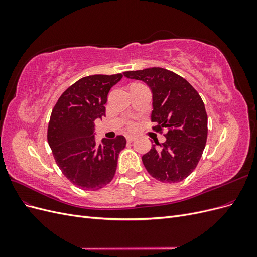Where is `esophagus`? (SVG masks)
<instances>
[{
    "label": "esophagus",
    "mask_w": 257,
    "mask_h": 257,
    "mask_svg": "<svg viewBox=\"0 0 257 257\" xmlns=\"http://www.w3.org/2000/svg\"><path fill=\"white\" fill-rule=\"evenodd\" d=\"M134 139H135V138H134L133 136H130V135L126 136V142H127V143H132V142L134 141Z\"/></svg>",
    "instance_id": "esophagus-1"
}]
</instances>
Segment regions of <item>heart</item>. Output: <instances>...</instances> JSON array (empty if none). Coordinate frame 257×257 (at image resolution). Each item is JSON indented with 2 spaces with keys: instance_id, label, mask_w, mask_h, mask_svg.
Instances as JSON below:
<instances>
[{
  "instance_id": "obj_1",
  "label": "heart",
  "mask_w": 257,
  "mask_h": 257,
  "mask_svg": "<svg viewBox=\"0 0 257 257\" xmlns=\"http://www.w3.org/2000/svg\"><path fill=\"white\" fill-rule=\"evenodd\" d=\"M126 125H127L128 130H134L136 127V123L133 120H128L127 123H126Z\"/></svg>"
}]
</instances>
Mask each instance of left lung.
I'll return each instance as SVG.
<instances>
[{
    "mask_svg": "<svg viewBox=\"0 0 257 257\" xmlns=\"http://www.w3.org/2000/svg\"><path fill=\"white\" fill-rule=\"evenodd\" d=\"M131 79L143 80L152 90V130L166 142L152 145L143 163L153 178L165 183L182 181L196 168L203 155L208 116L198 92L183 77L162 67L124 72Z\"/></svg>",
    "mask_w": 257,
    "mask_h": 257,
    "instance_id": "1",
    "label": "left lung"
}]
</instances>
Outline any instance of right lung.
Segmentation results:
<instances>
[{"instance_id":"right-lung-1","label":"right lung","mask_w":257,"mask_h":257,"mask_svg":"<svg viewBox=\"0 0 257 257\" xmlns=\"http://www.w3.org/2000/svg\"><path fill=\"white\" fill-rule=\"evenodd\" d=\"M122 77H83L62 93L52 109L47 139L53 158L62 174L81 190L95 191L109 183L126 145L122 135L98 144L93 134L94 121L106 115L108 92Z\"/></svg>"}]
</instances>
